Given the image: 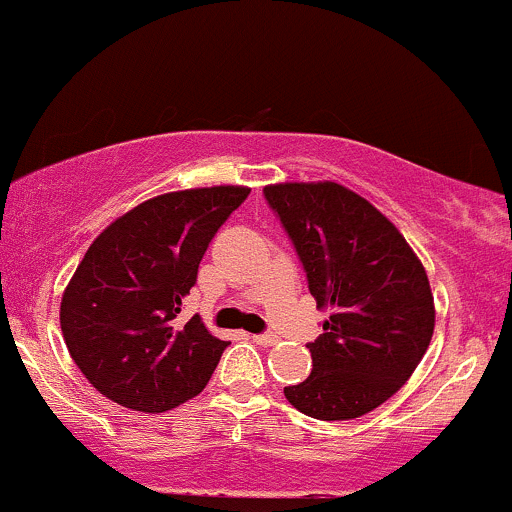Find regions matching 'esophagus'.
Listing matches in <instances>:
<instances>
[{"instance_id":"obj_1","label":"esophagus","mask_w":512,"mask_h":512,"mask_svg":"<svg viewBox=\"0 0 512 512\" xmlns=\"http://www.w3.org/2000/svg\"><path fill=\"white\" fill-rule=\"evenodd\" d=\"M252 342H257V345H262V347H272V345H277L279 338L274 333H262V335H252Z\"/></svg>"}]
</instances>
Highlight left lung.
Instances as JSON below:
<instances>
[{
  "instance_id": "8db88e82",
  "label": "left lung",
  "mask_w": 512,
  "mask_h": 512,
  "mask_svg": "<svg viewBox=\"0 0 512 512\" xmlns=\"http://www.w3.org/2000/svg\"><path fill=\"white\" fill-rule=\"evenodd\" d=\"M265 199L318 308H330L323 335L306 345L311 374L286 386V401L318 420L374 411L411 379L432 340L435 303L423 262L384 213L338 182L269 184Z\"/></svg>"
}]
</instances>
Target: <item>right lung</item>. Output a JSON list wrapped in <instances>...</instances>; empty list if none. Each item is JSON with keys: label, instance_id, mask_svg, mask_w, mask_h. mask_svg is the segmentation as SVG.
<instances>
[{"label": "right lung", "instance_id": "obj_1", "mask_svg": "<svg viewBox=\"0 0 512 512\" xmlns=\"http://www.w3.org/2000/svg\"><path fill=\"white\" fill-rule=\"evenodd\" d=\"M247 187H204L143 201L84 252L60 303L70 357L123 408L165 413L209 384L230 345L199 316L177 313L206 247L247 199Z\"/></svg>", "mask_w": 512, "mask_h": 512}]
</instances>
